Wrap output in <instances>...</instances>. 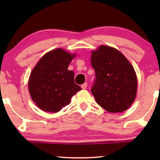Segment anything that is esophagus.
I'll return each instance as SVG.
<instances>
[{"mask_svg": "<svg viewBox=\"0 0 160 160\" xmlns=\"http://www.w3.org/2000/svg\"><path fill=\"white\" fill-rule=\"evenodd\" d=\"M87 83H84V84H83L82 85V88L83 89H87Z\"/></svg>", "mask_w": 160, "mask_h": 160, "instance_id": "34e87169", "label": "esophagus"}]
</instances>
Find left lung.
<instances>
[{"instance_id": "8db88e82", "label": "left lung", "mask_w": 160, "mask_h": 160, "mask_svg": "<svg viewBox=\"0 0 160 160\" xmlns=\"http://www.w3.org/2000/svg\"><path fill=\"white\" fill-rule=\"evenodd\" d=\"M95 80L91 92L98 104L110 113L122 112L134 102L137 77L132 65L114 48L101 45L91 55Z\"/></svg>"}]
</instances>
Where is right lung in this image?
<instances>
[{"instance_id":"right-lung-1","label":"right lung","mask_w":160,"mask_h":160,"mask_svg":"<svg viewBox=\"0 0 160 160\" xmlns=\"http://www.w3.org/2000/svg\"><path fill=\"white\" fill-rule=\"evenodd\" d=\"M75 56L58 48L44 54L32 69L28 89L32 100L41 110L58 112L82 89L74 82L73 71L68 70Z\"/></svg>"}]
</instances>
